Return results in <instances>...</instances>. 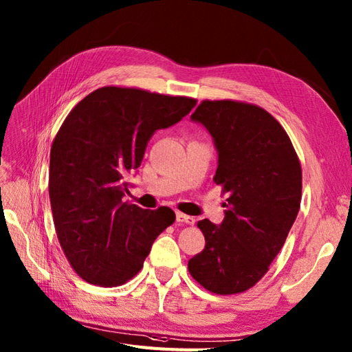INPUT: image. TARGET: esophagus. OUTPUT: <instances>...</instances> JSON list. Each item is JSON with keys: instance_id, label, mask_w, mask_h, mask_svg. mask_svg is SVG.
<instances>
[{"instance_id": "esophagus-1", "label": "esophagus", "mask_w": 352, "mask_h": 352, "mask_svg": "<svg viewBox=\"0 0 352 352\" xmlns=\"http://www.w3.org/2000/svg\"><path fill=\"white\" fill-rule=\"evenodd\" d=\"M176 221L179 222V224H188V226H192L195 222V219L192 217L185 215V213H182V212L176 213Z\"/></svg>"}]
</instances>
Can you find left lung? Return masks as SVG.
<instances>
[{"instance_id": "left-lung-1", "label": "left lung", "mask_w": 352, "mask_h": 352, "mask_svg": "<svg viewBox=\"0 0 352 352\" xmlns=\"http://www.w3.org/2000/svg\"><path fill=\"white\" fill-rule=\"evenodd\" d=\"M191 119L212 135L218 152L213 181L228 199L219 226L197 224L206 246L188 270L212 293H243L285 243L302 200V167L284 128L258 106L204 100Z\"/></svg>"}]
</instances>
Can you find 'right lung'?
<instances>
[{"label":"right lung","instance_id":"1","mask_svg":"<svg viewBox=\"0 0 352 352\" xmlns=\"http://www.w3.org/2000/svg\"><path fill=\"white\" fill-rule=\"evenodd\" d=\"M197 100L104 87L68 113L52 143L49 197L58 241L77 275L118 287L143 267L155 239L176 219L170 208L124 203L157 130L177 124Z\"/></svg>","mask_w":352,"mask_h":352}]
</instances>
